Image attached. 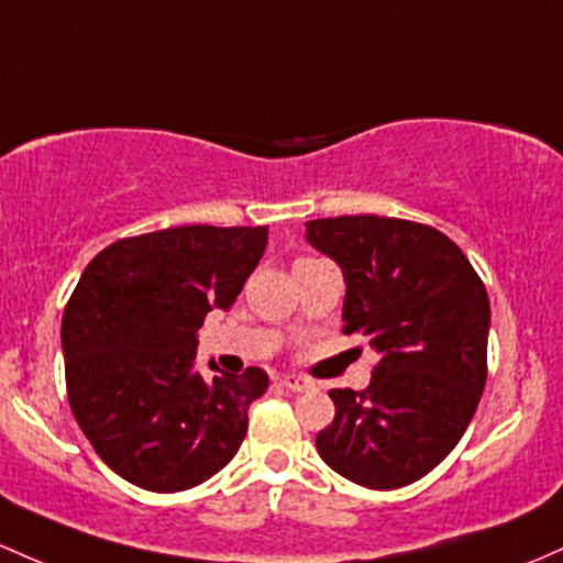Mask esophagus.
Instances as JSON below:
<instances>
[{
    "instance_id": "obj_1",
    "label": "esophagus",
    "mask_w": 563,
    "mask_h": 563,
    "mask_svg": "<svg viewBox=\"0 0 563 563\" xmlns=\"http://www.w3.org/2000/svg\"><path fill=\"white\" fill-rule=\"evenodd\" d=\"M280 385L286 387V390H291V393H307V390H312V382L310 379H305V376H299V374H286L280 379Z\"/></svg>"
}]
</instances>
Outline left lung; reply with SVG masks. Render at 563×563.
I'll return each instance as SVG.
<instances>
[{
    "instance_id": "left-lung-1",
    "label": "left lung",
    "mask_w": 563,
    "mask_h": 563,
    "mask_svg": "<svg viewBox=\"0 0 563 563\" xmlns=\"http://www.w3.org/2000/svg\"><path fill=\"white\" fill-rule=\"evenodd\" d=\"M307 243L344 275V333L379 355L363 393L331 390L314 446L331 471L368 486L413 484L460 443L486 385L492 310L460 245L387 216L307 221Z\"/></svg>"
}]
</instances>
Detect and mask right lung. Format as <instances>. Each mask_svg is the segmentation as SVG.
<instances>
[{
	"label": "right lung",
	"instance_id": "obj_1",
	"mask_svg": "<svg viewBox=\"0 0 563 563\" xmlns=\"http://www.w3.org/2000/svg\"><path fill=\"white\" fill-rule=\"evenodd\" d=\"M267 227H170L111 243L85 267L60 323L74 419L98 456L150 492H184L230 465L269 376L197 372V331L230 310Z\"/></svg>",
	"mask_w": 563,
	"mask_h": 563
}]
</instances>
